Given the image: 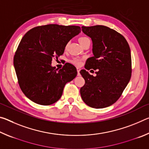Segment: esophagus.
Wrapping results in <instances>:
<instances>
[{
    "label": "esophagus",
    "instance_id": "esophagus-1",
    "mask_svg": "<svg viewBox=\"0 0 149 149\" xmlns=\"http://www.w3.org/2000/svg\"><path fill=\"white\" fill-rule=\"evenodd\" d=\"M77 75H80V73H79V72H80V69L79 68H77Z\"/></svg>",
    "mask_w": 149,
    "mask_h": 149
}]
</instances>
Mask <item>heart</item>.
<instances>
[{
  "label": "heart",
  "mask_w": 149,
  "mask_h": 149,
  "mask_svg": "<svg viewBox=\"0 0 149 149\" xmlns=\"http://www.w3.org/2000/svg\"><path fill=\"white\" fill-rule=\"evenodd\" d=\"M90 41V39L87 37H81L79 38V42L81 44H83L84 42L86 41ZM72 62L73 64H74L75 65H79L81 64V60L78 58H74Z\"/></svg>",
  "instance_id": "heart-1"
}]
</instances>
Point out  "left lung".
<instances>
[{"label":"left lung","instance_id":"left-lung-1","mask_svg":"<svg viewBox=\"0 0 149 149\" xmlns=\"http://www.w3.org/2000/svg\"><path fill=\"white\" fill-rule=\"evenodd\" d=\"M81 28L92 39L94 55L87 60L85 68L97 72L93 76L85 70H81L85 83L80 89V94L90 107H108L121 97L132 76L130 48L122 35L107 26Z\"/></svg>","mask_w":149,"mask_h":149}]
</instances>
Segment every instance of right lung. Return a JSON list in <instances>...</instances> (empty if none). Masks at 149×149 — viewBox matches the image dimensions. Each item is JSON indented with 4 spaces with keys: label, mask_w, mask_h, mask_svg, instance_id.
<instances>
[{
    "label": "right lung",
    "mask_w": 149,
    "mask_h": 149,
    "mask_svg": "<svg viewBox=\"0 0 149 149\" xmlns=\"http://www.w3.org/2000/svg\"><path fill=\"white\" fill-rule=\"evenodd\" d=\"M80 32L79 26L49 24L25 34L15 53L14 66L20 89L31 101L53 104L60 99L66 83L76 77L74 65L65 63L58 70L51 63L52 58L63 54L68 42Z\"/></svg>",
    "instance_id": "1"
}]
</instances>
